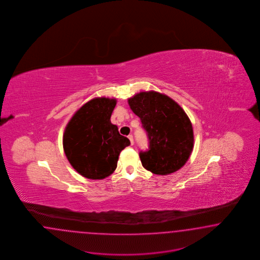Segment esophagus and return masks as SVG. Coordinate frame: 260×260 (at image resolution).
<instances>
[{"instance_id": "1", "label": "esophagus", "mask_w": 260, "mask_h": 260, "mask_svg": "<svg viewBox=\"0 0 260 260\" xmlns=\"http://www.w3.org/2000/svg\"><path fill=\"white\" fill-rule=\"evenodd\" d=\"M127 138L129 139V141H131V144H132V145H134V136H133L132 134H129V135L127 136Z\"/></svg>"}]
</instances>
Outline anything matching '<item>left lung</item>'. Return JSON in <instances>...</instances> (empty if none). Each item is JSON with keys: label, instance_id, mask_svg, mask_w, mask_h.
I'll list each match as a JSON object with an SVG mask.
<instances>
[{"label": "left lung", "instance_id": "8db88e82", "mask_svg": "<svg viewBox=\"0 0 260 260\" xmlns=\"http://www.w3.org/2000/svg\"><path fill=\"white\" fill-rule=\"evenodd\" d=\"M141 120L150 147L140 151L142 166L154 174L167 175L180 170L193 149L191 122L181 107L169 96L143 91L127 100Z\"/></svg>", "mask_w": 260, "mask_h": 260}]
</instances>
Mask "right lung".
<instances>
[{
  "instance_id": "1",
  "label": "right lung",
  "mask_w": 260,
  "mask_h": 260,
  "mask_svg": "<svg viewBox=\"0 0 260 260\" xmlns=\"http://www.w3.org/2000/svg\"><path fill=\"white\" fill-rule=\"evenodd\" d=\"M116 99L98 97L79 109L66 126L63 147L73 169L88 179H104L117 167L119 154L131 145L111 124Z\"/></svg>"
}]
</instances>
